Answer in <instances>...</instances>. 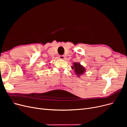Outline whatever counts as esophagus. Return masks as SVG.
Returning a JSON list of instances; mask_svg holds the SVG:
<instances>
[{"label": "esophagus", "mask_w": 127, "mask_h": 127, "mask_svg": "<svg viewBox=\"0 0 127 127\" xmlns=\"http://www.w3.org/2000/svg\"><path fill=\"white\" fill-rule=\"evenodd\" d=\"M59 59H64V55H60L59 56Z\"/></svg>", "instance_id": "1"}]
</instances>
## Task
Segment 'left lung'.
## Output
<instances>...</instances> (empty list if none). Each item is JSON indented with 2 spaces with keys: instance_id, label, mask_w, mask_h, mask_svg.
Masks as SVG:
<instances>
[{
  "instance_id": "8db88e82",
  "label": "left lung",
  "mask_w": 127,
  "mask_h": 127,
  "mask_svg": "<svg viewBox=\"0 0 127 127\" xmlns=\"http://www.w3.org/2000/svg\"><path fill=\"white\" fill-rule=\"evenodd\" d=\"M72 69L75 70V73L78 77H79V76L80 75H82L84 71H85V69L82 65H80V64L77 63H74V66L72 67Z\"/></svg>"
}]
</instances>
